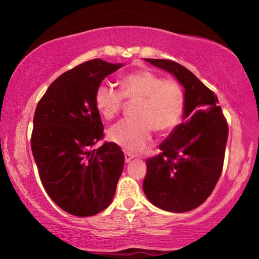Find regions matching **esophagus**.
I'll list each match as a JSON object with an SVG mask.
<instances>
[{
	"mask_svg": "<svg viewBox=\"0 0 259 259\" xmlns=\"http://www.w3.org/2000/svg\"><path fill=\"white\" fill-rule=\"evenodd\" d=\"M134 157H135V156H134L133 154H130V153H128V152L124 153V161L126 162V163H129V162H130L131 160H133Z\"/></svg>",
	"mask_w": 259,
	"mask_h": 259,
	"instance_id": "obj_1",
	"label": "esophagus"
}]
</instances>
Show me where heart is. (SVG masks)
Returning <instances> with one entry per match:
<instances>
[{"label": "heart", "instance_id": "b5f03b06", "mask_svg": "<svg viewBox=\"0 0 259 259\" xmlns=\"http://www.w3.org/2000/svg\"><path fill=\"white\" fill-rule=\"evenodd\" d=\"M123 98L135 102L134 119L122 120L108 131V138L123 150L143 151L152 137V129L165 133L181 121L185 97L176 81L163 80L150 71L128 74L120 81V91L107 83L97 87L95 104L105 120H112L123 106Z\"/></svg>", "mask_w": 259, "mask_h": 259}]
</instances>
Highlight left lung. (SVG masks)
I'll return each mask as SVG.
<instances>
[{
    "label": "left lung",
    "instance_id": "left-lung-1",
    "mask_svg": "<svg viewBox=\"0 0 259 259\" xmlns=\"http://www.w3.org/2000/svg\"><path fill=\"white\" fill-rule=\"evenodd\" d=\"M145 60L176 77L185 108L182 123L159 146L160 154L146 161L143 190L157 208L191 211L208 199L221 177L229 126L217 96L191 71L172 60Z\"/></svg>",
    "mask_w": 259,
    "mask_h": 259
}]
</instances>
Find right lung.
Masks as SVG:
<instances>
[{"mask_svg":"<svg viewBox=\"0 0 259 259\" xmlns=\"http://www.w3.org/2000/svg\"><path fill=\"white\" fill-rule=\"evenodd\" d=\"M122 66L88 60L57 77L35 109L30 146L42 185L73 216L106 209L123 170L124 154L116 144L94 148L104 137L96 89Z\"/></svg>","mask_w":259,"mask_h":259,"instance_id":"add662e5","label":"right lung"}]
</instances>
